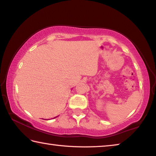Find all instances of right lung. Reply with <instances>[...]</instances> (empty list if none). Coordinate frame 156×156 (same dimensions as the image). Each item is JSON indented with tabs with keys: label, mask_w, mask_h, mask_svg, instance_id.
I'll return each mask as SVG.
<instances>
[{
	"label": "right lung",
	"mask_w": 156,
	"mask_h": 156,
	"mask_svg": "<svg viewBox=\"0 0 156 156\" xmlns=\"http://www.w3.org/2000/svg\"><path fill=\"white\" fill-rule=\"evenodd\" d=\"M56 117H57V116H56Z\"/></svg>",
	"instance_id": "right-lung-1"
}]
</instances>
